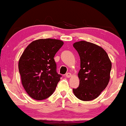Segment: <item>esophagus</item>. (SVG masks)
<instances>
[{"mask_svg": "<svg viewBox=\"0 0 126 126\" xmlns=\"http://www.w3.org/2000/svg\"><path fill=\"white\" fill-rule=\"evenodd\" d=\"M66 76L67 78H70V77H71V76H72V74L70 73H67L66 74Z\"/></svg>", "mask_w": 126, "mask_h": 126, "instance_id": "34e87169", "label": "esophagus"}]
</instances>
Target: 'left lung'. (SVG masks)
Returning <instances> with one entry per match:
<instances>
[{
  "mask_svg": "<svg viewBox=\"0 0 126 126\" xmlns=\"http://www.w3.org/2000/svg\"><path fill=\"white\" fill-rule=\"evenodd\" d=\"M80 59L78 73L79 85L73 94L82 101L93 100L107 87L110 79L111 62L107 53L100 46L85 41L73 44Z\"/></svg>",
  "mask_w": 126,
  "mask_h": 126,
  "instance_id": "8db88e82",
  "label": "left lung"
}]
</instances>
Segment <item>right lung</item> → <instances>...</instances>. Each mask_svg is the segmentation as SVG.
I'll return each mask as SVG.
<instances>
[{"label": "right lung", "instance_id": "obj_1", "mask_svg": "<svg viewBox=\"0 0 126 126\" xmlns=\"http://www.w3.org/2000/svg\"><path fill=\"white\" fill-rule=\"evenodd\" d=\"M64 43L56 39H39L25 49L18 63L22 84L29 96L43 100L53 94L62 75L56 72L54 57Z\"/></svg>", "mask_w": 126, "mask_h": 126}]
</instances>
